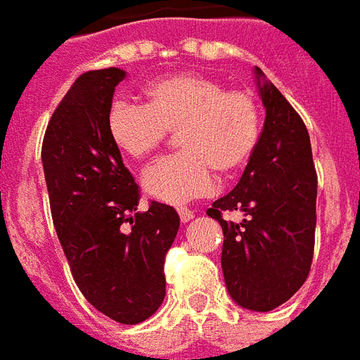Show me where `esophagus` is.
<instances>
[{
	"label": "esophagus",
	"instance_id": "1",
	"mask_svg": "<svg viewBox=\"0 0 360 360\" xmlns=\"http://www.w3.org/2000/svg\"><path fill=\"white\" fill-rule=\"evenodd\" d=\"M179 218L183 224H186V221H190L192 218H194V210L190 209H179Z\"/></svg>",
	"mask_w": 360,
	"mask_h": 360
}]
</instances>
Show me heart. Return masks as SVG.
Returning <instances> with one entry per match:
<instances>
[{"label": "heart", "mask_w": 360, "mask_h": 360, "mask_svg": "<svg viewBox=\"0 0 360 360\" xmlns=\"http://www.w3.org/2000/svg\"><path fill=\"white\" fill-rule=\"evenodd\" d=\"M144 105L116 101L107 114L112 144L129 159L150 157L166 131H177L179 153L144 174L150 198L183 205L212 192L216 174L229 177L250 162L261 139V107L250 90H227L201 74L168 75L144 86Z\"/></svg>", "instance_id": "b5f03b06"}]
</instances>
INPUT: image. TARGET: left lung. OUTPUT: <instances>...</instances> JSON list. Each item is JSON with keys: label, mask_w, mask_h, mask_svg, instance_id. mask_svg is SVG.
<instances>
[{"label": "left lung", "mask_w": 360, "mask_h": 360, "mask_svg": "<svg viewBox=\"0 0 360 360\" xmlns=\"http://www.w3.org/2000/svg\"><path fill=\"white\" fill-rule=\"evenodd\" d=\"M266 110L264 127L240 181L207 214L224 231L221 271L229 296L244 309L274 311L311 270L316 227V170L309 131L285 96L253 70ZM240 210V224L221 218Z\"/></svg>", "instance_id": "8db88e82"}]
</instances>
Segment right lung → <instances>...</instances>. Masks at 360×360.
<instances>
[{
	"mask_svg": "<svg viewBox=\"0 0 360 360\" xmlns=\"http://www.w3.org/2000/svg\"><path fill=\"white\" fill-rule=\"evenodd\" d=\"M120 68L86 72L49 120L42 144L53 226L79 290L105 316L134 326L166 296L165 255L179 229L170 205L139 210V186L107 131Z\"/></svg>",
	"mask_w": 360,
	"mask_h": 360,
	"instance_id": "obj_1",
	"label": "right lung"
}]
</instances>
